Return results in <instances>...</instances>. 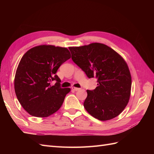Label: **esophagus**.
Segmentation results:
<instances>
[{"mask_svg": "<svg viewBox=\"0 0 154 154\" xmlns=\"http://www.w3.org/2000/svg\"><path fill=\"white\" fill-rule=\"evenodd\" d=\"M71 88H72V90H73V91H77L80 90V88H77V87H72Z\"/></svg>", "mask_w": 154, "mask_h": 154, "instance_id": "1", "label": "esophagus"}]
</instances>
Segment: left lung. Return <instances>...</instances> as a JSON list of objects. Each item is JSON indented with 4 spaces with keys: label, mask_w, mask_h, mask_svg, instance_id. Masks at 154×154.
Listing matches in <instances>:
<instances>
[{
    "label": "left lung",
    "mask_w": 154,
    "mask_h": 154,
    "mask_svg": "<svg viewBox=\"0 0 154 154\" xmlns=\"http://www.w3.org/2000/svg\"><path fill=\"white\" fill-rule=\"evenodd\" d=\"M69 49L72 61L87 77L97 79L95 89L87 91L83 103L85 110L101 121L116 118L127 105L131 91V75L125 60L109 46L100 43Z\"/></svg>",
    "instance_id": "1"
}]
</instances>
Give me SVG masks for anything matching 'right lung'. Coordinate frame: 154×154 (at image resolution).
Wrapping results in <instances>:
<instances>
[{
  "label": "right lung",
  "instance_id": "right-lung-1",
  "mask_svg": "<svg viewBox=\"0 0 154 154\" xmlns=\"http://www.w3.org/2000/svg\"><path fill=\"white\" fill-rule=\"evenodd\" d=\"M71 57L66 48L41 45L24 54L18 64L14 85L18 101L30 115L48 117L61 107L70 88L60 87L56 74L61 65ZM56 80L54 86L50 83Z\"/></svg>",
  "mask_w": 154,
  "mask_h": 154
}]
</instances>
